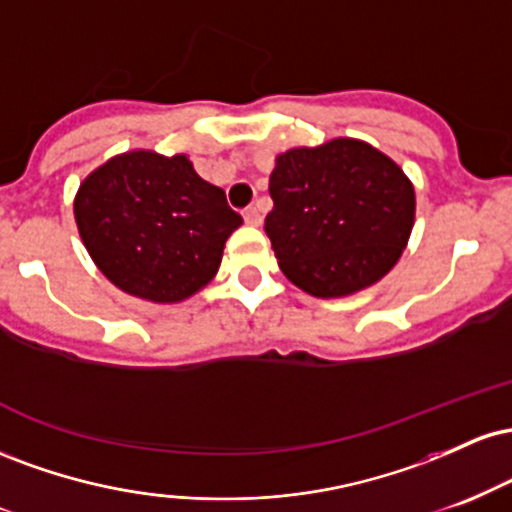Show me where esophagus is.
Returning <instances> with one entry per match:
<instances>
[{
	"label": "esophagus",
	"instance_id": "esophagus-1",
	"mask_svg": "<svg viewBox=\"0 0 512 512\" xmlns=\"http://www.w3.org/2000/svg\"><path fill=\"white\" fill-rule=\"evenodd\" d=\"M243 219H245V223H248V226H260V223H262L260 209H257V207H248V209L243 211Z\"/></svg>",
	"mask_w": 512,
	"mask_h": 512
}]
</instances>
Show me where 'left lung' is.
<instances>
[{"label":"left lung","instance_id":"obj_1","mask_svg":"<svg viewBox=\"0 0 512 512\" xmlns=\"http://www.w3.org/2000/svg\"><path fill=\"white\" fill-rule=\"evenodd\" d=\"M264 219L276 260L298 289L349 296L395 267L414 226V187L392 158L332 139L276 158Z\"/></svg>","mask_w":512,"mask_h":512}]
</instances>
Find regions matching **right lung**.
Masks as SVG:
<instances>
[{
	"mask_svg": "<svg viewBox=\"0 0 512 512\" xmlns=\"http://www.w3.org/2000/svg\"><path fill=\"white\" fill-rule=\"evenodd\" d=\"M74 216L98 269L117 289L154 303H178L207 286L243 223L187 156L154 151L93 170L76 192Z\"/></svg>",
	"mask_w": 512,
	"mask_h": 512,
	"instance_id": "add662e5",
	"label": "right lung"
}]
</instances>
